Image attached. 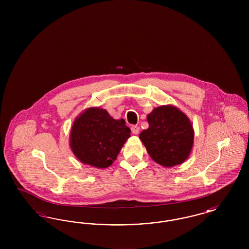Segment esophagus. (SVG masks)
Masks as SVG:
<instances>
[{"label":"esophagus","instance_id":"34e87169","mask_svg":"<svg viewBox=\"0 0 249 249\" xmlns=\"http://www.w3.org/2000/svg\"><path fill=\"white\" fill-rule=\"evenodd\" d=\"M130 130H131V132H132L133 134L137 135V134L139 133V131H140V128H139L138 126H132V127L130 128Z\"/></svg>","mask_w":249,"mask_h":249}]
</instances>
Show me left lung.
<instances>
[{"instance_id":"1","label":"left lung","mask_w":249,"mask_h":249,"mask_svg":"<svg viewBox=\"0 0 249 249\" xmlns=\"http://www.w3.org/2000/svg\"><path fill=\"white\" fill-rule=\"evenodd\" d=\"M148 129L139 135L147 153L157 163L173 167L190 154L194 130L189 118L174 106H161L147 115Z\"/></svg>"}]
</instances>
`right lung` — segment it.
<instances>
[{"label": "right lung", "mask_w": 249, "mask_h": 249, "mask_svg": "<svg viewBox=\"0 0 249 249\" xmlns=\"http://www.w3.org/2000/svg\"><path fill=\"white\" fill-rule=\"evenodd\" d=\"M130 136V128L124 119H114L107 110L91 107L73 121L70 146L82 163L103 169L117 160Z\"/></svg>", "instance_id": "add662e5"}]
</instances>
